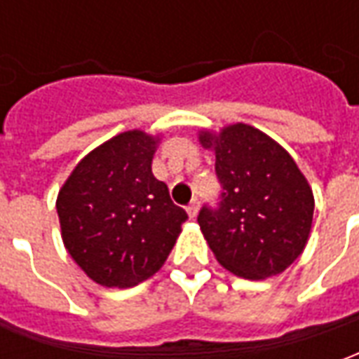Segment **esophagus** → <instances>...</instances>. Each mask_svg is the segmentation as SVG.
I'll return each mask as SVG.
<instances>
[{
  "label": "esophagus",
  "instance_id": "obj_1",
  "mask_svg": "<svg viewBox=\"0 0 359 359\" xmlns=\"http://www.w3.org/2000/svg\"><path fill=\"white\" fill-rule=\"evenodd\" d=\"M198 210H200V202H198V200H192V202L188 203L187 211H188V215H190L192 219L198 215Z\"/></svg>",
  "mask_w": 359,
  "mask_h": 359
}]
</instances>
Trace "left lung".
<instances>
[{
	"mask_svg": "<svg viewBox=\"0 0 359 359\" xmlns=\"http://www.w3.org/2000/svg\"><path fill=\"white\" fill-rule=\"evenodd\" d=\"M215 148L217 203H203L198 223L225 269L244 278L277 275L300 256L313 219V194L285 149L248 125L202 133Z\"/></svg>",
	"mask_w": 359,
	"mask_h": 359,
	"instance_id": "8db88e82",
	"label": "left lung"
}]
</instances>
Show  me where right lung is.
<instances>
[{
    "instance_id": "right-lung-1",
    "label": "right lung",
    "mask_w": 359,
    "mask_h": 359,
    "mask_svg": "<svg viewBox=\"0 0 359 359\" xmlns=\"http://www.w3.org/2000/svg\"><path fill=\"white\" fill-rule=\"evenodd\" d=\"M156 140L128 130L74 167L57 198L65 248L103 286H134L165 264L187 211L151 175Z\"/></svg>"
}]
</instances>
